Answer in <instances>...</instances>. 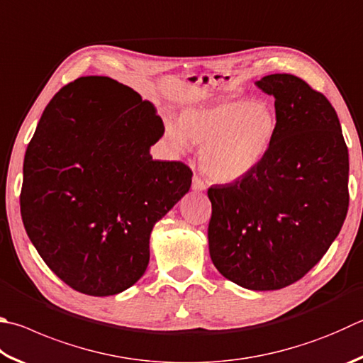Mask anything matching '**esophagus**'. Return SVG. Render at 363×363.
Masks as SVG:
<instances>
[{
	"label": "esophagus",
	"instance_id": "obj_1",
	"mask_svg": "<svg viewBox=\"0 0 363 363\" xmlns=\"http://www.w3.org/2000/svg\"><path fill=\"white\" fill-rule=\"evenodd\" d=\"M192 189L196 190V192H200V190H204L206 189V184H204L199 176H194V181H192Z\"/></svg>",
	"mask_w": 363,
	"mask_h": 363
}]
</instances>
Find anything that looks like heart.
Returning a JSON list of instances; mask_svg holds the SVG:
<instances>
[{
    "instance_id": "heart-1",
    "label": "heart",
    "mask_w": 363,
    "mask_h": 363,
    "mask_svg": "<svg viewBox=\"0 0 363 363\" xmlns=\"http://www.w3.org/2000/svg\"><path fill=\"white\" fill-rule=\"evenodd\" d=\"M179 128H168L171 143L179 149L186 141L200 146L204 174L219 182H233L250 173L267 155L278 118L267 101L233 100L186 111Z\"/></svg>"
}]
</instances>
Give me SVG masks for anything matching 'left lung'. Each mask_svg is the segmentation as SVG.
<instances>
[{
    "instance_id": "8db88e82",
    "label": "left lung",
    "mask_w": 363,
    "mask_h": 363,
    "mask_svg": "<svg viewBox=\"0 0 363 363\" xmlns=\"http://www.w3.org/2000/svg\"><path fill=\"white\" fill-rule=\"evenodd\" d=\"M257 87L274 96L278 130L257 167L208 189L214 267L250 291L301 279L337 238L349 206V154L337 111L294 74Z\"/></svg>"
}]
</instances>
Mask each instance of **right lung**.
Listing matches in <instances>:
<instances>
[{
    "label": "right lung",
    "mask_w": 363,
    "mask_h": 363,
    "mask_svg": "<svg viewBox=\"0 0 363 363\" xmlns=\"http://www.w3.org/2000/svg\"><path fill=\"white\" fill-rule=\"evenodd\" d=\"M164 131L133 89L79 77L45 106L26 147L21 213L26 235L74 291H125L149 265L157 220L189 192L192 169L152 160Z\"/></svg>",
    "instance_id": "1"
}]
</instances>
